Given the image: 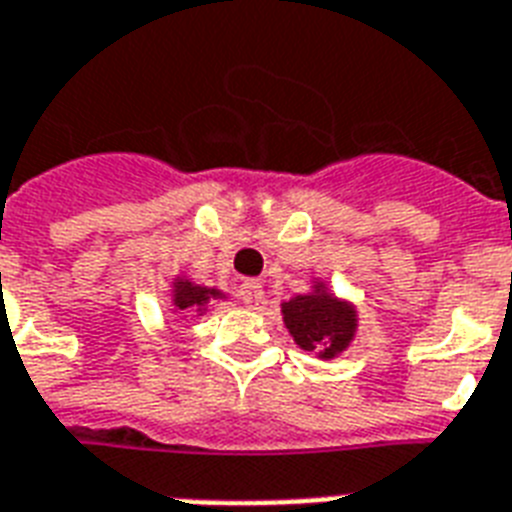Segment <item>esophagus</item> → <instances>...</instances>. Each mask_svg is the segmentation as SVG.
<instances>
[{
    "instance_id": "esophagus-1",
    "label": "esophagus",
    "mask_w": 512,
    "mask_h": 512,
    "mask_svg": "<svg viewBox=\"0 0 512 512\" xmlns=\"http://www.w3.org/2000/svg\"><path fill=\"white\" fill-rule=\"evenodd\" d=\"M239 297L244 305H249V308H257V305L265 300L263 284H260V281H244V284L239 287Z\"/></svg>"
}]
</instances>
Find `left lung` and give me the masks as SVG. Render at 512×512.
Here are the masks:
<instances>
[{
	"label": "left lung",
	"instance_id": "left-lung-1",
	"mask_svg": "<svg viewBox=\"0 0 512 512\" xmlns=\"http://www.w3.org/2000/svg\"><path fill=\"white\" fill-rule=\"evenodd\" d=\"M281 316L297 345L324 361L348 350L358 332L356 305L332 295L324 281H313L311 292L281 303Z\"/></svg>",
	"mask_w": 512,
	"mask_h": 512
}]
</instances>
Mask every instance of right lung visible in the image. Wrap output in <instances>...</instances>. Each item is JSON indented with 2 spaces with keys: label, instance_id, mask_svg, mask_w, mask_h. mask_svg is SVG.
Segmentation results:
<instances>
[{
  "label": "right lung",
  "instance_id": "right-lung-1",
  "mask_svg": "<svg viewBox=\"0 0 512 512\" xmlns=\"http://www.w3.org/2000/svg\"><path fill=\"white\" fill-rule=\"evenodd\" d=\"M172 311H188L196 313V316H204L207 313L209 300H225V292L215 287H201V284H193L191 279L185 276H177L172 281Z\"/></svg>",
  "mask_w": 512,
  "mask_h": 512
}]
</instances>
